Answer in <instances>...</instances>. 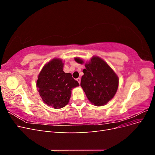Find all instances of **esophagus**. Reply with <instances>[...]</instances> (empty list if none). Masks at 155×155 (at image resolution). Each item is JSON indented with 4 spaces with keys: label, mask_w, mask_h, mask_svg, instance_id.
<instances>
[{
    "label": "esophagus",
    "mask_w": 155,
    "mask_h": 155,
    "mask_svg": "<svg viewBox=\"0 0 155 155\" xmlns=\"http://www.w3.org/2000/svg\"><path fill=\"white\" fill-rule=\"evenodd\" d=\"M76 80L78 81V83H79V84H80V83H81V79H80V78H77V79H76Z\"/></svg>",
    "instance_id": "obj_1"
}]
</instances>
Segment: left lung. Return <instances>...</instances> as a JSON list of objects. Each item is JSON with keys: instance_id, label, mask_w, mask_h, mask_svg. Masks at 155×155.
Returning <instances> with one entry per match:
<instances>
[{"instance_id": "8db88e82", "label": "left lung", "mask_w": 155, "mask_h": 155, "mask_svg": "<svg viewBox=\"0 0 155 155\" xmlns=\"http://www.w3.org/2000/svg\"><path fill=\"white\" fill-rule=\"evenodd\" d=\"M78 63L83 61L75 58ZM80 85L88 100L96 106L105 105L115 95L118 87V78L104 60L94 57L85 64Z\"/></svg>"}]
</instances>
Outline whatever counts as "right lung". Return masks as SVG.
Listing matches in <instances>:
<instances>
[{"label":"right lung","instance_id":"right-lung-1","mask_svg":"<svg viewBox=\"0 0 155 155\" xmlns=\"http://www.w3.org/2000/svg\"><path fill=\"white\" fill-rule=\"evenodd\" d=\"M79 86L70 73L63 71L62 60L52 59L42 69L37 87L42 100L49 106L61 109L68 104L72 88Z\"/></svg>","mask_w":155,"mask_h":155}]
</instances>
